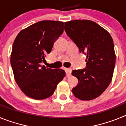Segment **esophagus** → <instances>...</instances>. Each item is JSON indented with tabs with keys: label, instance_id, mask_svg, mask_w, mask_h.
Returning a JSON list of instances; mask_svg holds the SVG:
<instances>
[{
	"label": "esophagus",
	"instance_id": "obj_1",
	"mask_svg": "<svg viewBox=\"0 0 126 126\" xmlns=\"http://www.w3.org/2000/svg\"><path fill=\"white\" fill-rule=\"evenodd\" d=\"M65 73H66V76L67 77H69L70 75H71V71H72V70H71V69L65 68Z\"/></svg>",
	"mask_w": 126,
	"mask_h": 126
}]
</instances>
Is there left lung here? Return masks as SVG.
<instances>
[{"mask_svg": "<svg viewBox=\"0 0 126 126\" xmlns=\"http://www.w3.org/2000/svg\"><path fill=\"white\" fill-rule=\"evenodd\" d=\"M64 30L80 53L87 58L85 68L72 71L78 79L73 93L82 100L96 98L112 81L115 64L113 39L107 30L90 20L65 22Z\"/></svg>", "mask_w": 126, "mask_h": 126, "instance_id": "obj_1", "label": "left lung"}]
</instances>
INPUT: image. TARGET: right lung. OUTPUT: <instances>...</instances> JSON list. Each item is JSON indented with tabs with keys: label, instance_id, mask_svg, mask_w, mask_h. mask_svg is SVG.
I'll list each match as a JSON object with an SVG mask.
<instances>
[{
	"label": "right lung",
	"instance_id": "obj_1",
	"mask_svg": "<svg viewBox=\"0 0 126 126\" xmlns=\"http://www.w3.org/2000/svg\"><path fill=\"white\" fill-rule=\"evenodd\" d=\"M63 32V22L41 21L21 31L16 38L11 67L16 82L28 97L35 100L50 97L65 77L62 69H52L42 65Z\"/></svg>",
	"mask_w": 126,
	"mask_h": 126
}]
</instances>
